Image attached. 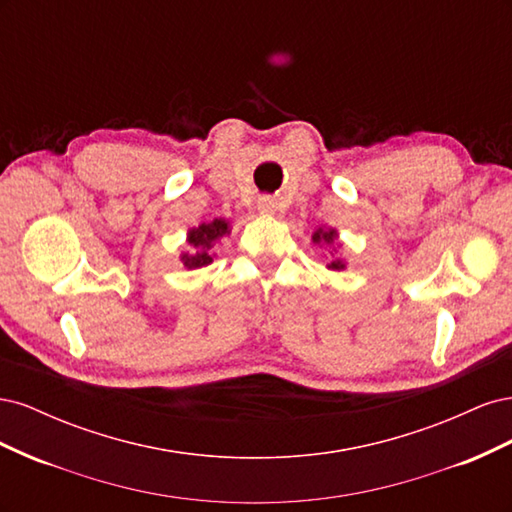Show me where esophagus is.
<instances>
[{"mask_svg":"<svg viewBox=\"0 0 512 512\" xmlns=\"http://www.w3.org/2000/svg\"><path fill=\"white\" fill-rule=\"evenodd\" d=\"M258 211L262 215H273L277 211V203L271 196H262V198H258Z\"/></svg>","mask_w":512,"mask_h":512,"instance_id":"34e87169","label":"esophagus"}]
</instances>
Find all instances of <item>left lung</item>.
Wrapping results in <instances>:
<instances>
[{"instance_id": "8db88e82", "label": "left lung", "mask_w": 512, "mask_h": 512, "mask_svg": "<svg viewBox=\"0 0 512 512\" xmlns=\"http://www.w3.org/2000/svg\"><path fill=\"white\" fill-rule=\"evenodd\" d=\"M335 239H337V230L335 228H318L314 235H312L314 243H324V245H333ZM327 267L331 271H342V269H346V262L342 258H333Z\"/></svg>"}]
</instances>
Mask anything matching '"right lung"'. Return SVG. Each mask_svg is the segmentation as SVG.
<instances>
[{"label": "right lung", "mask_w": 512, "mask_h": 512, "mask_svg": "<svg viewBox=\"0 0 512 512\" xmlns=\"http://www.w3.org/2000/svg\"><path fill=\"white\" fill-rule=\"evenodd\" d=\"M230 232V224L222 218L213 220V222H203L196 228L188 230V245L190 250L181 254V262L185 269H200L207 267L213 262L211 247L218 243L222 237H226Z\"/></svg>", "instance_id": "obj_1"}]
</instances>
